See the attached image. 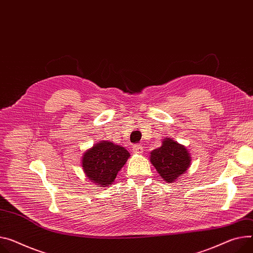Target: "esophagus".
<instances>
[{
  "mask_svg": "<svg viewBox=\"0 0 253 253\" xmlns=\"http://www.w3.org/2000/svg\"><path fill=\"white\" fill-rule=\"evenodd\" d=\"M133 154H142L143 153V146L142 145H134L132 147Z\"/></svg>",
  "mask_w": 253,
  "mask_h": 253,
  "instance_id": "34e87169",
  "label": "esophagus"
}]
</instances>
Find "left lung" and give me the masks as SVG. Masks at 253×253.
Here are the masks:
<instances>
[{
    "label": "left lung",
    "mask_w": 253,
    "mask_h": 253,
    "mask_svg": "<svg viewBox=\"0 0 253 253\" xmlns=\"http://www.w3.org/2000/svg\"><path fill=\"white\" fill-rule=\"evenodd\" d=\"M191 157L187 149L173 141L165 138L162 146L151 152L150 161L156 168L163 180L172 183L186 172L190 165Z\"/></svg>",
    "instance_id": "1"
}]
</instances>
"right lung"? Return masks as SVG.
Instances as JSON below:
<instances>
[{
  "mask_svg": "<svg viewBox=\"0 0 253 253\" xmlns=\"http://www.w3.org/2000/svg\"><path fill=\"white\" fill-rule=\"evenodd\" d=\"M129 153L119 145L102 141L87 150L82 157L86 176L100 187H107L129 158Z\"/></svg>",
  "mask_w": 253,
  "mask_h": 253,
  "instance_id": "add662e5",
  "label": "right lung"
}]
</instances>
